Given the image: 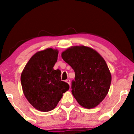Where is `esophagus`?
Instances as JSON below:
<instances>
[{"mask_svg": "<svg viewBox=\"0 0 134 134\" xmlns=\"http://www.w3.org/2000/svg\"><path fill=\"white\" fill-rule=\"evenodd\" d=\"M65 82H66V83H67L68 84H69V85H70V83H71L70 80H69V79H67V80H66V81H65Z\"/></svg>", "mask_w": 134, "mask_h": 134, "instance_id": "1", "label": "esophagus"}]
</instances>
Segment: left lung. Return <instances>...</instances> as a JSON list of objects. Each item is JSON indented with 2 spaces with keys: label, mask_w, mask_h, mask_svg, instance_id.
Segmentation results:
<instances>
[{
  "label": "left lung",
  "mask_w": 134,
  "mask_h": 134,
  "mask_svg": "<svg viewBox=\"0 0 134 134\" xmlns=\"http://www.w3.org/2000/svg\"><path fill=\"white\" fill-rule=\"evenodd\" d=\"M62 57L75 72L71 87L73 96L82 107H96L107 96L111 81L103 57L85 46L70 47L62 53Z\"/></svg>",
  "instance_id": "left-lung-1"
}]
</instances>
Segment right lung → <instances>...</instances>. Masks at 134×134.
I'll return each mask as SVG.
<instances>
[{"label": "right lung", "mask_w": 134, "mask_h": 134, "mask_svg": "<svg viewBox=\"0 0 134 134\" xmlns=\"http://www.w3.org/2000/svg\"><path fill=\"white\" fill-rule=\"evenodd\" d=\"M58 51L47 48L35 53L25 66L21 76L24 94L38 110L54 109L69 86L61 80V71L55 70Z\"/></svg>", "instance_id": "right-lung-1"}]
</instances>
